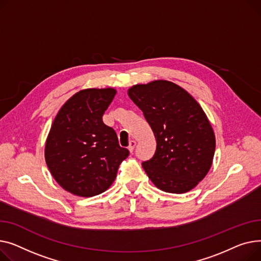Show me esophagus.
Returning a JSON list of instances; mask_svg holds the SVG:
<instances>
[{
    "instance_id": "obj_1",
    "label": "esophagus",
    "mask_w": 261,
    "mask_h": 261,
    "mask_svg": "<svg viewBox=\"0 0 261 261\" xmlns=\"http://www.w3.org/2000/svg\"><path fill=\"white\" fill-rule=\"evenodd\" d=\"M135 146H136V141L135 140H130L129 141V145H128V150L130 152H133L134 149H135Z\"/></svg>"
}]
</instances>
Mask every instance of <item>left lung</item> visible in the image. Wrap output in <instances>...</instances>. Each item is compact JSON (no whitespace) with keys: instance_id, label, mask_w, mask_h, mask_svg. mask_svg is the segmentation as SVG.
I'll return each instance as SVG.
<instances>
[{"instance_id":"obj_1","label":"left lung","mask_w":261,"mask_h":261,"mask_svg":"<svg viewBox=\"0 0 261 261\" xmlns=\"http://www.w3.org/2000/svg\"><path fill=\"white\" fill-rule=\"evenodd\" d=\"M127 94L157 141L155 155L142 162L148 178L166 193L194 189L210 171L216 146L201 106L187 90L165 80L134 85Z\"/></svg>"}]
</instances>
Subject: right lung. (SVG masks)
Returning a JSON list of instances; mask_svg holds the SVG:
<instances>
[{
	"label": "right lung",
	"mask_w": 261,
	"mask_h": 261,
	"mask_svg": "<svg viewBox=\"0 0 261 261\" xmlns=\"http://www.w3.org/2000/svg\"><path fill=\"white\" fill-rule=\"evenodd\" d=\"M116 89L87 88L74 94L56 116L45 144V161L65 191L91 197L109 189L120 163L129 155L103 114Z\"/></svg>",
	"instance_id": "obj_1"
}]
</instances>
